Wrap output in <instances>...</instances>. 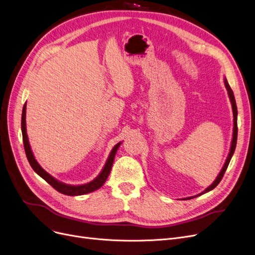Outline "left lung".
I'll return each mask as SVG.
<instances>
[{
    "label": "left lung",
    "instance_id": "obj_1",
    "mask_svg": "<svg viewBox=\"0 0 255 255\" xmlns=\"http://www.w3.org/2000/svg\"><path fill=\"white\" fill-rule=\"evenodd\" d=\"M225 86H226V89H227V91H228V95H229V98H230V101H231L232 111H233V138H232V142H231L230 152H229V155H228V157H227V160H226V162H225V164H224V166H223L221 172L219 174V176L217 177L216 181L213 182L212 184H211L208 188H206L204 191H203L202 193H200V195H198V196H201V195H203V193L208 192V191L212 190L215 187H217V185L219 184V183L221 182V180L223 179L224 174H225V171H226V169H227V167H228V165H229V162H230V160H231V157H232V155H233L234 150H236V146H237V140H238V109H237V104H236V99H234L233 92H232V90H231V88H230L229 84L227 83L226 79H225ZM196 197H197V196L191 197V198H196ZM191 198H187V200H188V199H191Z\"/></svg>",
    "mask_w": 255,
    "mask_h": 255
}]
</instances>
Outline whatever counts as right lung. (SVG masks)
I'll return each instance as SVG.
<instances>
[{
  "label": "right lung",
  "mask_w": 255,
  "mask_h": 255,
  "mask_svg": "<svg viewBox=\"0 0 255 255\" xmlns=\"http://www.w3.org/2000/svg\"><path fill=\"white\" fill-rule=\"evenodd\" d=\"M22 134H23V143H24V148H25V152L27 159L30 163V165L33 168V170L36 172L38 176L42 177L46 182H48L49 184L52 186L54 189H56L58 192L63 193V195H67V196H80V195H86V193L92 192L98 188H100L105 184L106 180L108 179L110 171L112 168V165H113L114 162V158L116 155V151L120 145V143H117L114 148L112 149L111 154L109 156V159L106 163V165L103 169V171L100 172V175L93 180L92 182L88 183V184L85 185H78V186H72V185H67L65 183L59 182L57 180H55L53 177H51L48 172H46L42 167L39 166L38 163L36 162V160L34 159V156L31 151V148H30L29 145V141H28V137H27V133H26V104L24 105L23 108V112H22Z\"/></svg>",
  "instance_id": "add662e5"
}]
</instances>
